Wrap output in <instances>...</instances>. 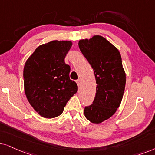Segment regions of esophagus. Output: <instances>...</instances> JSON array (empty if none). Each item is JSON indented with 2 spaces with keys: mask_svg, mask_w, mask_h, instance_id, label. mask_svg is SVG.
I'll return each mask as SVG.
<instances>
[{
  "mask_svg": "<svg viewBox=\"0 0 155 155\" xmlns=\"http://www.w3.org/2000/svg\"><path fill=\"white\" fill-rule=\"evenodd\" d=\"M76 84H77V85H78V86H81V81H80L79 79H78V80H76Z\"/></svg>",
  "mask_w": 155,
  "mask_h": 155,
  "instance_id": "1",
  "label": "esophagus"
}]
</instances>
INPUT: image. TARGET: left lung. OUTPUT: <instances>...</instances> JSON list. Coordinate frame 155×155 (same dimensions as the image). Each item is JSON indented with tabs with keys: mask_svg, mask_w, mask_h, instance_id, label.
I'll list each match as a JSON object with an SVG mask.
<instances>
[{
	"mask_svg": "<svg viewBox=\"0 0 155 155\" xmlns=\"http://www.w3.org/2000/svg\"><path fill=\"white\" fill-rule=\"evenodd\" d=\"M79 47L97 84L94 101L85 107L84 115L91 123H101L114 114L122 101L126 81L122 59L116 47L101 36L80 40Z\"/></svg>",
	"mask_w": 155,
	"mask_h": 155,
	"instance_id": "1",
	"label": "left lung"
}]
</instances>
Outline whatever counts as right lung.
<instances>
[{"instance_id":"1","label":"right lung","mask_w":155,"mask_h":155,"mask_svg":"<svg viewBox=\"0 0 155 155\" xmlns=\"http://www.w3.org/2000/svg\"><path fill=\"white\" fill-rule=\"evenodd\" d=\"M69 41H51L39 46L25 64V91L29 103L40 115L53 118L62 113L78 86L69 78L64 58Z\"/></svg>"}]
</instances>
